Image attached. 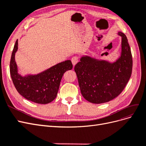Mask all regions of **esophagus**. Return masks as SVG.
Here are the masks:
<instances>
[{
  "label": "esophagus",
  "mask_w": 146,
  "mask_h": 146,
  "mask_svg": "<svg viewBox=\"0 0 146 146\" xmlns=\"http://www.w3.org/2000/svg\"><path fill=\"white\" fill-rule=\"evenodd\" d=\"M71 61H72V64H73L74 66H75V65H76V64L78 63V57L76 56H75L72 57V58H71Z\"/></svg>",
  "instance_id": "esophagus-1"
}]
</instances>
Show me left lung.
<instances>
[{
  "label": "left lung",
  "mask_w": 146,
  "mask_h": 146,
  "mask_svg": "<svg viewBox=\"0 0 146 146\" xmlns=\"http://www.w3.org/2000/svg\"><path fill=\"white\" fill-rule=\"evenodd\" d=\"M122 38L121 53L113 63L83 56L75 66L79 87L83 97L92 104H103L120 94L131 77L132 55L128 39L124 33Z\"/></svg>",
  "instance_id": "obj_1"
}]
</instances>
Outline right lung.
I'll list each match as a JSON object with an SVG mask.
<instances>
[{
    "mask_svg": "<svg viewBox=\"0 0 146 146\" xmlns=\"http://www.w3.org/2000/svg\"><path fill=\"white\" fill-rule=\"evenodd\" d=\"M17 48L18 40L17 39L10 64L11 77L16 90L24 98L35 103L47 104L51 102L56 98L63 74L72 69L71 61L66 60L39 74L23 77L17 72L15 61V53Z\"/></svg>",
    "mask_w": 146,
    "mask_h": 146,
    "instance_id": "add662e5",
    "label": "right lung"
}]
</instances>
